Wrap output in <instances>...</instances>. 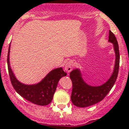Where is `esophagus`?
I'll list each match as a JSON object with an SVG mask.
<instances>
[{
    "instance_id": "obj_1",
    "label": "esophagus",
    "mask_w": 129,
    "mask_h": 129,
    "mask_svg": "<svg viewBox=\"0 0 129 129\" xmlns=\"http://www.w3.org/2000/svg\"><path fill=\"white\" fill-rule=\"evenodd\" d=\"M73 67H74V63H73L72 61H69L65 65V70H66V72H70L72 70Z\"/></svg>"
}]
</instances>
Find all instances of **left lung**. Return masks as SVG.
Here are the masks:
<instances>
[{
	"instance_id": "8db88e82",
	"label": "left lung",
	"mask_w": 129,
	"mask_h": 129,
	"mask_svg": "<svg viewBox=\"0 0 129 129\" xmlns=\"http://www.w3.org/2000/svg\"><path fill=\"white\" fill-rule=\"evenodd\" d=\"M109 42L113 44L115 60L112 74L104 84L97 86L88 84L84 81L79 68L75 69L70 73L73 85L71 101L73 104L78 107H87L101 102L110 92L116 81L119 72L120 55L117 40L110 30H109Z\"/></svg>"
}]
</instances>
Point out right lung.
I'll return each instance as SVG.
<instances>
[{
    "instance_id": "obj_1",
    "label": "right lung",
    "mask_w": 129,
    "mask_h": 129,
    "mask_svg": "<svg viewBox=\"0 0 129 129\" xmlns=\"http://www.w3.org/2000/svg\"><path fill=\"white\" fill-rule=\"evenodd\" d=\"M10 43L7 55V66L11 83L16 92L29 102L39 105H47L51 102L56 90L58 81L67 75L62 67L55 69L50 71L44 79L38 83L25 84L16 78L10 64Z\"/></svg>"
}]
</instances>
